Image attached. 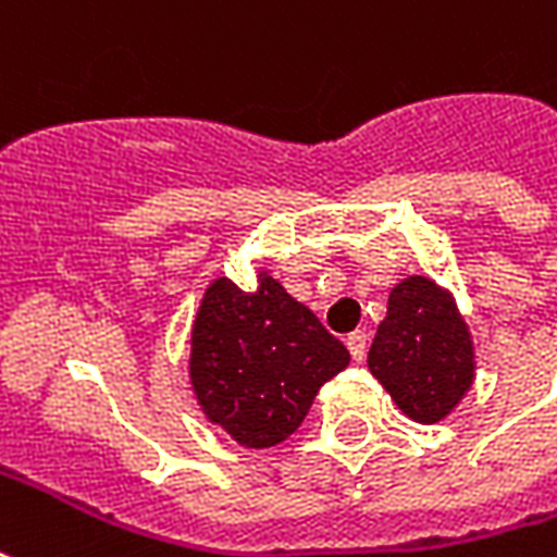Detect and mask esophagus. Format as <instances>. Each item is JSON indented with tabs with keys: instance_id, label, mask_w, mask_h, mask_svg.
<instances>
[{
	"instance_id": "esophagus-1",
	"label": "esophagus",
	"mask_w": 557,
	"mask_h": 557,
	"mask_svg": "<svg viewBox=\"0 0 557 557\" xmlns=\"http://www.w3.org/2000/svg\"><path fill=\"white\" fill-rule=\"evenodd\" d=\"M345 342H348V351H351L354 360L360 362L362 357H366V345H369V336H366V331H354Z\"/></svg>"
}]
</instances>
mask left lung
Wrapping results in <instances>:
<instances>
[{"label":"left lung","mask_w":557,"mask_h":557,"mask_svg":"<svg viewBox=\"0 0 557 557\" xmlns=\"http://www.w3.org/2000/svg\"><path fill=\"white\" fill-rule=\"evenodd\" d=\"M475 369V342L455 295L422 274L398 280L369 348V372L395 407L436 425L467 398Z\"/></svg>","instance_id":"1"}]
</instances>
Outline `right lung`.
Masks as SVG:
<instances>
[{
  "label": "right lung",
  "instance_id": "1",
  "mask_svg": "<svg viewBox=\"0 0 557 557\" xmlns=\"http://www.w3.org/2000/svg\"><path fill=\"white\" fill-rule=\"evenodd\" d=\"M348 362V348L265 268L253 292L212 280L191 321L188 383L197 407L245 448L289 440L321 386Z\"/></svg>",
  "mask_w": 557,
  "mask_h": 557
}]
</instances>
